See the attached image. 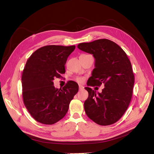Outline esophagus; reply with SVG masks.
Segmentation results:
<instances>
[{"label":"esophagus","mask_w":154,"mask_h":154,"mask_svg":"<svg viewBox=\"0 0 154 154\" xmlns=\"http://www.w3.org/2000/svg\"><path fill=\"white\" fill-rule=\"evenodd\" d=\"M79 90L81 91V90H83L84 89V86H82V85H79Z\"/></svg>","instance_id":"obj_1"}]
</instances>
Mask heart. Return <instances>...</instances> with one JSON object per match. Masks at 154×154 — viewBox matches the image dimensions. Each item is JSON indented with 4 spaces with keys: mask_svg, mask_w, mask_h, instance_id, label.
Masks as SVG:
<instances>
[{
    "mask_svg": "<svg viewBox=\"0 0 154 154\" xmlns=\"http://www.w3.org/2000/svg\"><path fill=\"white\" fill-rule=\"evenodd\" d=\"M82 81H83V79L81 77L77 78V81H78V82H82Z\"/></svg>",
    "mask_w": 154,
    "mask_h": 154,
    "instance_id": "b5f03b06",
    "label": "heart"
}]
</instances>
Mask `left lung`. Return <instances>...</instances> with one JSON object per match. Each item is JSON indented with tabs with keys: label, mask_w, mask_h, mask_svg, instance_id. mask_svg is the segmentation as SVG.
I'll return each mask as SVG.
<instances>
[{
	"label": "left lung",
	"mask_w": 154,
	"mask_h": 154,
	"mask_svg": "<svg viewBox=\"0 0 154 154\" xmlns=\"http://www.w3.org/2000/svg\"><path fill=\"white\" fill-rule=\"evenodd\" d=\"M77 47L95 58V68L87 85L104 86L97 94L85 88L89 93L84 102L86 115L99 125L115 123L124 115L132 97L135 77L130 60L119 46L107 39L82 43Z\"/></svg>",
	"instance_id": "8db88e82"
}]
</instances>
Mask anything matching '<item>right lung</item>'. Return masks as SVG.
<instances>
[{
  "label": "right lung",
  "mask_w": 154,
  "mask_h": 154,
  "mask_svg": "<svg viewBox=\"0 0 154 154\" xmlns=\"http://www.w3.org/2000/svg\"><path fill=\"white\" fill-rule=\"evenodd\" d=\"M75 48V45L45 46L27 60L21 77L23 102L38 122L53 125L62 119L77 93L79 85L74 81L68 82L62 89L55 88L53 82L65 73L66 60Z\"/></svg>",
  "instance_id": "add662e5"
}]
</instances>
